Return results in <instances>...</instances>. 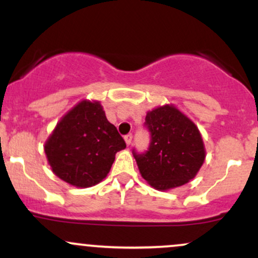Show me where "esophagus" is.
Returning <instances> with one entry per match:
<instances>
[{
	"label": "esophagus",
	"instance_id": "1",
	"mask_svg": "<svg viewBox=\"0 0 258 258\" xmlns=\"http://www.w3.org/2000/svg\"><path fill=\"white\" fill-rule=\"evenodd\" d=\"M132 137H133V136L131 135V133H128V135H126L125 137H123V138H125V142H126L127 146H130V144H131V142H132Z\"/></svg>",
	"mask_w": 258,
	"mask_h": 258
}]
</instances>
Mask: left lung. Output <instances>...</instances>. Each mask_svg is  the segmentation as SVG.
<instances>
[{
	"label": "left lung",
	"mask_w": 258,
	"mask_h": 258,
	"mask_svg": "<svg viewBox=\"0 0 258 258\" xmlns=\"http://www.w3.org/2000/svg\"><path fill=\"white\" fill-rule=\"evenodd\" d=\"M144 125L152 135L149 149L143 154L133 150L142 177L161 191L193 179L206 156L198 126L173 104L148 111Z\"/></svg>",
	"instance_id": "left-lung-1"
}]
</instances>
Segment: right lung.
<instances>
[{"instance_id":"right-lung-1","label":"right lung","mask_w":258,"mask_h":258,"mask_svg":"<svg viewBox=\"0 0 258 258\" xmlns=\"http://www.w3.org/2000/svg\"><path fill=\"white\" fill-rule=\"evenodd\" d=\"M125 148L102 104L84 99L58 121L44 153L55 176L70 185L88 188L108 176L115 154Z\"/></svg>"}]
</instances>
